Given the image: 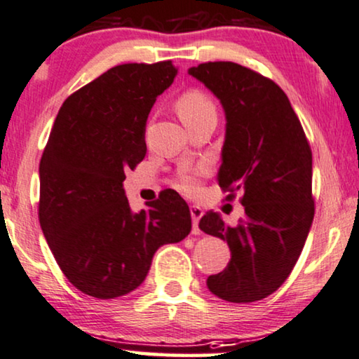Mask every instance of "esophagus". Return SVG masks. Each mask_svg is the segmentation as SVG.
Here are the masks:
<instances>
[{
	"instance_id": "1",
	"label": "esophagus",
	"mask_w": 359,
	"mask_h": 359,
	"mask_svg": "<svg viewBox=\"0 0 359 359\" xmlns=\"http://www.w3.org/2000/svg\"><path fill=\"white\" fill-rule=\"evenodd\" d=\"M202 215H204V210H202L199 205H191L192 228H194V231L199 230V220H201V217H202Z\"/></svg>"
}]
</instances>
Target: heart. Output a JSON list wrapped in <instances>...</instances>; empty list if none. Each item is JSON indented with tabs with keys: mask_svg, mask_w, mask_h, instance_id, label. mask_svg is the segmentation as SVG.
Segmentation results:
<instances>
[{
	"mask_svg": "<svg viewBox=\"0 0 359 359\" xmlns=\"http://www.w3.org/2000/svg\"><path fill=\"white\" fill-rule=\"evenodd\" d=\"M176 111L186 126L202 121L205 118H217V107L212 98L201 89H189L176 100ZM202 170L183 171L178 175V186L188 194H197L201 189Z\"/></svg>",
	"mask_w": 359,
	"mask_h": 359,
	"instance_id": "1",
	"label": "heart"
}]
</instances>
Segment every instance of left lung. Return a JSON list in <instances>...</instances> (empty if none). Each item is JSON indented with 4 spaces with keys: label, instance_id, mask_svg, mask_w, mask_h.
<instances>
[{
    "label": "left lung",
    "instance_id": "obj_1",
    "mask_svg": "<svg viewBox=\"0 0 359 359\" xmlns=\"http://www.w3.org/2000/svg\"><path fill=\"white\" fill-rule=\"evenodd\" d=\"M189 74L220 98L226 115L218 184L244 217L235 226L215 212L201 218L207 235L228 243L231 261L207 287L230 303H252L292 273L314 218L313 152L287 93L272 79L231 61H209Z\"/></svg>",
    "mask_w": 359,
    "mask_h": 359
}]
</instances>
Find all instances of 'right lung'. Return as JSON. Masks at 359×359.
Instances as JSON below:
<instances>
[{"label": "right lung", "mask_w": 359, "mask_h": 359, "mask_svg": "<svg viewBox=\"0 0 359 359\" xmlns=\"http://www.w3.org/2000/svg\"><path fill=\"white\" fill-rule=\"evenodd\" d=\"M176 72L170 60L111 67L71 93L51 128L39 168L40 226L66 278L93 298L136 290L155 251L191 231L178 192L133 214L123 189L147 152L150 108Z\"/></svg>", "instance_id": "right-lung-1"}]
</instances>
